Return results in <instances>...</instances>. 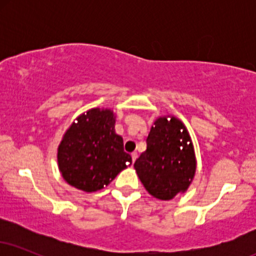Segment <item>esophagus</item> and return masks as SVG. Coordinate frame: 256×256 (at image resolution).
<instances>
[{
  "label": "esophagus",
  "mask_w": 256,
  "mask_h": 256,
  "mask_svg": "<svg viewBox=\"0 0 256 256\" xmlns=\"http://www.w3.org/2000/svg\"><path fill=\"white\" fill-rule=\"evenodd\" d=\"M137 156H138V154L136 152H134L131 154V158H132V162H134V161H136V158H137Z\"/></svg>",
  "instance_id": "esophagus-1"
}]
</instances>
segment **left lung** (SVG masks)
<instances>
[{
	"instance_id": "obj_1",
	"label": "left lung",
	"mask_w": 256,
	"mask_h": 256,
	"mask_svg": "<svg viewBox=\"0 0 256 256\" xmlns=\"http://www.w3.org/2000/svg\"><path fill=\"white\" fill-rule=\"evenodd\" d=\"M146 192L158 200H172L186 192L196 171L189 132L176 116L155 120L146 138V150L134 162Z\"/></svg>"
}]
</instances>
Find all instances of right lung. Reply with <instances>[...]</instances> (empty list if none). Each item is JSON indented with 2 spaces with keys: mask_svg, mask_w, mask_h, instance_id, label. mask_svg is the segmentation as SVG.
<instances>
[{
  "mask_svg": "<svg viewBox=\"0 0 256 256\" xmlns=\"http://www.w3.org/2000/svg\"><path fill=\"white\" fill-rule=\"evenodd\" d=\"M114 126L113 110L100 108L83 113L70 126L58 148V170L70 185L98 192L131 165Z\"/></svg>",
  "mask_w": 256,
  "mask_h": 256,
  "instance_id": "1",
  "label": "right lung"
}]
</instances>
